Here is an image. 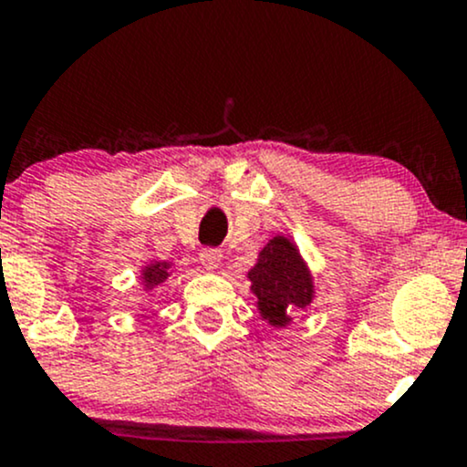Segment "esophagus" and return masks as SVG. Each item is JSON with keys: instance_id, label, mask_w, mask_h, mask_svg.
<instances>
[{"instance_id": "1", "label": "esophagus", "mask_w": 467, "mask_h": 467, "mask_svg": "<svg viewBox=\"0 0 467 467\" xmlns=\"http://www.w3.org/2000/svg\"><path fill=\"white\" fill-rule=\"evenodd\" d=\"M200 261L206 270H217L219 264H222V250L215 248H206L200 252Z\"/></svg>"}]
</instances>
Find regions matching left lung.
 I'll list each match as a JSON object with an SVG mask.
<instances>
[{
  "instance_id": "left-lung-1",
  "label": "left lung",
  "mask_w": 467,
  "mask_h": 467,
  "mask_svg": "<svg viewBox=\"0 0 467 467\" xmlns=\"http://www.w3.org/2000/svg\"><path fill=\"white\" fill-rule=\"evenodd\" d=\"M245 276L256 296L259 316L275 329L292 325V312H305L316 298L312 270L298 245L285 234L267 241Z\"/></svg>"
}]
</instances>
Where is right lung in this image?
<instances>
[{
	"mask_svg": "<svg viewBox=\"0 0 467 467\" xmlns=\"http://www.w3.org/2000/svg\"><path fill=\"white\" fill-rule=\"evenodd\" d=\"M173 270H175V264H171V261H158V259L147 261V264L140 267L142 292H153L155 287L162 285Z\"/></svg>",
	"mask_w": 467,
	"mask_h": 467,
	"instance_id": "1",
	"label": "right lung"
}]
</instances>
